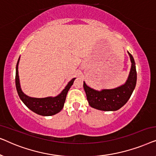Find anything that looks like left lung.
Masks as SVG:
<instances>
[{"label":"left lung","instance_id":"8db88e82","mask_svg":"<svg viewBox=\"0 0 156 156\" xmlns=\"http://www.w3.org/2000/svg\"><path fill=\"white\" fill-rule=\"evenodd\" d=\"M129 53L131 59V67L128 80L124 84L112 89L97 91L87 86L84 82V89L86 92L89 104L96 109L109 112L116 111L126 104L136 87L137 73L136 63L132 55Z\"/></svg>","mask_w":156,"mask_h":156}]
</instances>
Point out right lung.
<instances>
[{
  "mask_svg": "<svg viewBox=\"0 0 156 156\" xmlns=\"http://www.w3.org/2000/svg\"><path fill=\"white\" fill-rule=\"evenodd\" d=\"M19 61H20V57H19L18 62H17L16 65V86L19 97L22 100L23 103L25 104V105L29 109L33 111V112L36 113V114L41 115V116H52V115H55L57 114V113H59L63 108L68 91H69V89H70L72 85L73 84L74 81L76 78H73L69 82H68V84L65 87V88L57 97H49L46 98L30 97L26 94H25L20 88V80H19L18 76Z\"/></svg>",
  "mask_w": 156,
  "mask_h": 156,
  "instance_id": "add662e5",
  "label": "right lung"
}]
</instances>
